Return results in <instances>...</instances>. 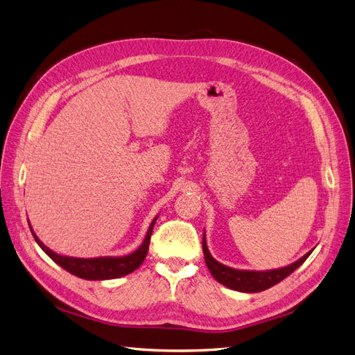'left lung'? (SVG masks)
<instances>
[{
    "label": "left lung",
    "mask_w": 355,
    "mask_h": 355,
    "mask_svg": "<svg viewBox=\"0 0 355 355\" xmlns=\"http://www.w3.org/2000/svg\"><path fill=\"white\" fill-rule=\"evenodd\" d=\"M202 252H204V259H206V265L214 280L219 282L225 287L237 290V292H243V293L263 292V290L283 282L286 277H288L295 270H297V268L308 259V256L313 253V250H309L296 262L283 268H275V270H266V271L235 270V268L218 262L211 256L206 241V232L202 235Z\"/></svg>",
    "instance_id": "1"
}]
</instances>
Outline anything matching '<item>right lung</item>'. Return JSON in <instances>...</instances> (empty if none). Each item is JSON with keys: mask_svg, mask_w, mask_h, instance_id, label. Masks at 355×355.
<instances>
[{"mask_svg": "<svg viewBox=\"0 0 355 355\" xmlns=\"http://www.w3.org/2000/svg\"><path fill=\"white\" fill-rule=\"evenodd\" d=\"M158 216H155L149 225L148 232L145 235V239L142 244L137 247V249L132 253L124 254V256H99V257H73V256H63L56 252H53L51 249L42 243L37 234L32 230L31 223L29 228L32 235L37 241V244L41 247L42 252H44L50 259L55 261L59 266H62L63 270H67L68 272L73 274L75 277H80L83 280H112V278H120L127 274L133 272L137 270L139 266L142 265L145 261L148 249H149V240H151L153 235V228L157 222Z\"/></svg>", "mask_w": 355, "mask_h": 355, "instance_id": "add662e5", "label": "right lung"}]
</instances>
